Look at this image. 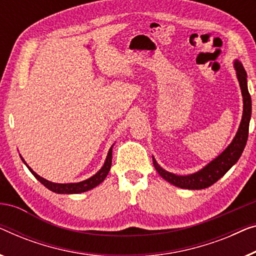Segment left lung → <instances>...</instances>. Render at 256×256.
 Wrapping results in <instances>:
<instances>
[{"label": "left lung", "instance_id": "obj_1", "mask_svg": "<svg viewBox=\"0 0 256 256\" xmlns=\"http://www.w3.org/2000/svg\"><path fill=\"white\" fill-rule=\"evenodd\" d=\"M233 66H234L236 78H238L240 90H242L244 102L242 118V121H240L238 132H236L232 142L228 144L223 152L218 154L214 160H211L209 164H206L200 171L188 174V176H178V174L166 171L158 164L154 157H152L154 168L157 170L159 176L168 182L172 184L173 186L184 188V190H204V188L210 187L211 184L220 180L239 160L240 156H242L244 149H245L252 116V99L247 88V74L246 70L244 69L242 62L234 60Z\"/></svg>", "mask_w": 256, "mask_h": 256}]
</instances>
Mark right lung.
<instances>
[{
	"instance_id": "obj_1",
	"label": "right lung",
	"mask_w": 256,
	"mask_h": 256,
	"mask_svg": "<svg viewBox=\"0 0 256 256\" xmlns=\"http://www.w3.org/2000/svg\"><path fill=\"white\" fill-rule=\"evenodd\" d=\"M114 146V144H113ZM113 146H110V149L108 150V154H107V157H106V160L104 162L102 168L99 170V171L94 174V176H92L91 178H88L86 180H83V181H80V182H70V184H56V182H52V181H48L46 179H44L40 176H38L33 170L30 168V166L25 162V160L23 159V157L20 156L22 160L25 165H26V168L30 170V172H31L33 176L36 178V180H39L40 182H42L44 186L48 190L56 192V194H80V192H88L92 190V188L97 187L99 184H102L104 180H105V178L107 176V174H108L110 170V166H112V150H113Z\"/></svg>"
}]
</instances>
